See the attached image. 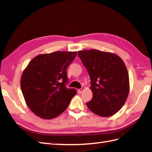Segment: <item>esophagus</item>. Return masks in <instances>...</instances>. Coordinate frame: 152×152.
I'll return each mask as SVG.
<instances>
[{"instance_id":"esophagus-1","label":"esophagus","mask_w":152,"mask_h":152,"mask_svg":"<svg viewBox=\"0 0 152 152\" xmlns=\"http://www.w3.org/2000/svg\"><path fill=\"white\" fill-rule=\"evenodd\" d=\"M84 89H85V87H84V86H82V88H80V89H79V90H78V91H79V93H81L82 91H83L84 90Z\"/></svg>"}]
</instances>
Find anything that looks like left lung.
<instances>
[{
	"instance_id": "left-lung-1",
	"label": "left lung",
	"mask_w": 152,
	"mask_h": 152,
	"mask_svg": "<svg viewBox=\"0 0 152 152\" xmlns=\"http://www.w3.org/2000/svg\"><path fill=\"white\" fill-rule=\"evenodd\" d=\"M78 55L91 79L93 98L86 105L102 117L112 116L125 103L129 91L127 68L117 55L96 49L80 50Z\"/></svg>"
}]
</instances>
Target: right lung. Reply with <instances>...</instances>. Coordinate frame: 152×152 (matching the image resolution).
Listing matches in <instances>:
<instances>
[{"instance_id": "obj_1", "label": "right lung", "mask_w": 152, "mask_h": 152, "mask_svg": "<svg viewBox=\"0 0 152 152\" xmlns=\"http://www.w3.org/2000/svg\"><path fill=\"white\" fill-rule=\"evenodd\" d=\"M77 52L57 51L39 54L31 60L22 73L21 89L30 109L40 118L56 117L67 108L75 89L68 83L66 68Z\"/></svg>"}]
</instances>
